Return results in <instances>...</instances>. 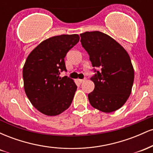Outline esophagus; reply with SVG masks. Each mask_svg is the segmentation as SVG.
<instances>
[{
	"label": "esophagus",
	"instance_id": "34e87169",
	"mask_svg": "<svg viewBox=\"0 0 153 153\" xmlns=\"http://www.w3.org/2000/svg\"><path fill=\"white\" fill-rule=\"evenodd\" d=\"M85 79H79L78 81H79V82H80V83H82V82H83L84 81H85Z\"/></svg>",
	"mask_w": 153,
	"mask_h": 153
}]
</instances>
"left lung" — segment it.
<instances>
[{
  "instance_id": "1",
  "label": "left lung",
  "mask_w": 153,
  "mask_h": 153,
  "mask_svg": "<svg viewBox=\"0 0 153 153\" xmlns=\"http://www.w3.org/2000/svg\"><path fill=\"white\" fill-rule=\"evenodd\" d=\"M80 36L96 73L91 78L95 88L88 95L89 102L101 111H114L125 103L132 88L134 73L130 57L122 46L104 33L86 31Z\"/></svg>"
}]
</instances>
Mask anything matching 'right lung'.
Listing matches in <instances>:
<instances>
[{
	"mask_svg": "<svg viewBox=\"0 0 153 153\" xmlns=\"http://www.w3.org/2000/svg\"><path fill=\"white\" fill-rule=\"evenodd\" d=\"M78 34H63L43 41L34 49L23 68L24 90L41 113L56 116L71 106L77 85L73 79L59 77L67 71L65 57L79 42Z\"/></svg>",
	"mask_w": 153,
	"mask_h": 153,
	"instance_id": "1",
	"label": "right lung"
}]
</instances>
